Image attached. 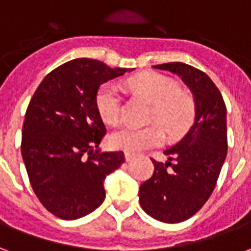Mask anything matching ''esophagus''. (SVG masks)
<instances>
[{"label":"esophagus","mask_w":251,"mask_h":251,"mask_svg":"<svg viewBox=\"0 0 251 251\" xmlns=\"http://www.w3.org/2000/svg\"><path fill=\"white\" fill-rule=\"evenodd\" d=\"M134 157H136V154H133V153H129V152L125 153V160H126V161H131V160H133Z\"/></svg>","instance_id":"1"}]
</instances>
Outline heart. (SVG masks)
Here are the masks:
<instances>
[{
	"instance_id": "1",
	"label": "heart",
	"mask_w": 251,
	"mask_h": 251,
	"mask_svg": "<svg viewBox=\"0 0 251 251\" xmlns=\"http://www.w3.org/2000/svg\"><path fill=\"white\" fill-rule=\"evenodd\" d=\"M126 86L131 91L153 103L151 121H156L163 126L171 137L184 133L192 124L195 104L188 94L179 91L171 79L160 74L148 72L140 76L131 77ZM120 93L114 84H106L99 90L97 106L104 122L115 125L120 121ZM158 125L147 127H121L109 137L110 145L129 153H138L160 145L164 140V131Z\"/></svg>"
}]
</instances>
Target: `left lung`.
Returning a JSON list of instances; mask_svg holds the SVG:
<instances>
[{
  "mask_svg": "<svg viewBox=\"0 0 251 251\" xmlns=\"http://www.w3.org/2000/svg\"><path fill=\"white\" fill-rule=\"evenodd\" d=\"M175 74L192 93L194 124L174 147L164 151L167 161H156L152 177L140 185V204L154 219L179 223L195 215L215 188L227 156L226 104L210 76L184 63L153 66Z\"/></svg>",
  "mask_w": 251,
  "mask_h": 251,
  "instance_id": "obj_1",
  "label": "left lung"
}]
</instances>
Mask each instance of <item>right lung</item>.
I'll use <instances>...</instances> for the list:
<instances>
[{
	"mask_svg": "<svg viewBox=\"0 0 251 251\" xmlns=\"http://www.w3.org/2000/svg\"><path fill=\"white\" fill-rule=\"evenodd\" d=\"M133 70L74 59L50 72L33 94L23 125L21 154L36 196L53 215L74 221L103 203L104 179L125 156L98 148L106 127L97 95L100 84Z\"/></svg>",
	"mask_w": 251,
	"mask_h": 251,
	"instance_id": "add662e5",
	"label": "right lung"
}]
</instances>
